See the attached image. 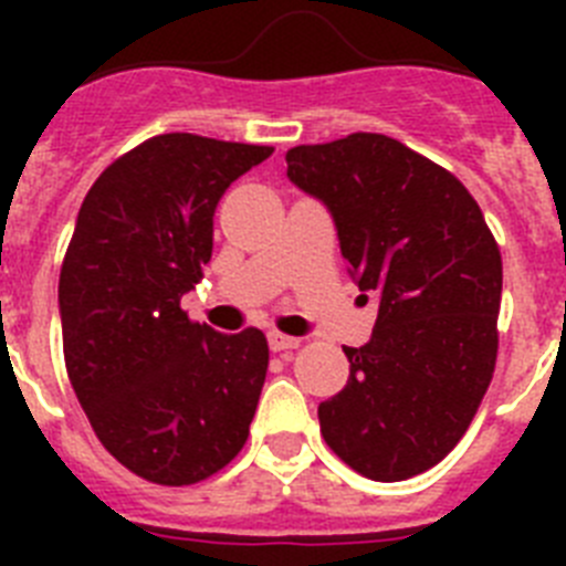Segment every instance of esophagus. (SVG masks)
<instances>
[{
	"label": "esophagus",
	"mask_w": 566,
	"mask_h": 566,
	"mask_svg": "<svg viewBox=\"0 0 566 566\" xmlns=\"http://www.w3.org/2000/svg\"><path fill=\"white\" fill-rule=\"evenodd\" d=\"M297 345H300L297 337H289V334H280V332L269 334V348H272V352H292V348H297Z\"/></svg>",
	"instance_id": "esophagus-1"
}]
</instances>
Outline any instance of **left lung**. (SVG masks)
<instances>
[{
    "instance_id": "1",
    "label": "left lung",
    "mask_w": 566,
    "mask_h": 566,
    "mask_svg": "<svg viewBox=\"0 0 566 566\" xmlns=\"http://www.w3.org/2000/svg\"><path fill=\"white\" fill-rule=\"evenodd\" d=\"M289 181L326 203L371 339L343 352L348 382L319 402L326 444L374 482L442 462L476 417L499 352L502 254L457 175L397 138L354 133L286 153Z\"/></svg>"
}]
</instances>
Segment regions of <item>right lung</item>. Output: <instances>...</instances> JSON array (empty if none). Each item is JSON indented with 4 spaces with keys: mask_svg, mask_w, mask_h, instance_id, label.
<instances>
[{
    "mask_svg": "<svg viewBox=\"0 0 566 566\" xmlns=\"http://www.w3.org/2000/svg\"><path fill=\"white\" fill-rule=\"evenodd\" d=\"M274 147L155 135L90 187L59 274L64 365L102 444L135 476L195 484L247 444L263 332L218 334L181 297L212 258V218Z\"/></svg>",
    "mask_w": 566,
    "mask_h": 566,
    "instance_id": "add662e5",
    "label": "right lung"
}]
</instances>
